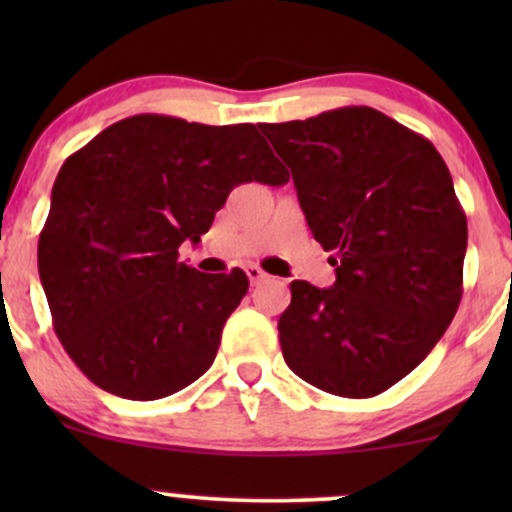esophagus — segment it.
I'll list each match as a JSON object with an SVG mask.
<instances>
[{
	"label": "esophagus",
	"instance_id": "obj_1",
	"mask_svg": "<svg viewBox=\"0 0 512 512\" xmlns=\"http://www.w3.org/2000/svg\"><path fill=\"white\" fill-rule=\"evenodd\" d=\"M245 272H248V279H250V284H252V286L260 284V281L264 279V276H267V272H264V269L257 267V264H250V267L245 269Z\"/></svg>",
	"mask_w": 512,
	"mask_h": 512
}]
</instances>
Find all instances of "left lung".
Segmentation results:
<instances>
[{
    "instance_id": "1",
    "label": "left lung",
    "mask_w": 512,
    "mask_h": 512,
    "mask_svg": "<svg viewBox=\"0 0 512 512\" xmlns=\"http://www.w3.org/2000/svg\"><path fill=\"white\" fill-rule=\"evenodd\" d=\"M257 127L337 267L330 289L291 281L284 361L330 395H380L431 354L460 305L467 216L450 170L426 137L366 105Z\"/></svg>"
}]
</instances>
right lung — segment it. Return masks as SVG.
Segmentation results:
<instances>
[{"instance_id": "add662e5", "label": "right lung", "mask_w": 512, "mask_h": 512, "mask_svg": "<svg viewBox=\"0 0 512 512\" xmlns=\"http://www.w3.org/2000/svg\"><path fill=\"white\" fill-rule=\"evenodd\" d=\"M252 180H289L255 125L170 115L125 117L64 161L38 272L52 327L93 385L149 402L207 373L250 284L243 269L197 272L178 248Z\"/></svg>"}]
</instances>
